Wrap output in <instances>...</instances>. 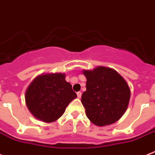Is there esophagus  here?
Returning <instances> with one entry per match:
<instances>
[{
	"instance_id": "obj_1",
	"label": "esophagus",
	"mask_w": 155,
	"mask_h": 155,
	"mask_svg": "<svg viewBox=\"0 0 155 155\" xmlns=\"http://www.w3.org/2000/svg\"><path fill=\"white\" fill-rule=\"evenodd\" d=\"M82 96V93L81 92H77V97L78 98H80Z\"/></svg>"
}]
</instances>
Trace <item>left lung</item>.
I'll use <instances>...</instances> for the list:
<instances>
[{
  "mask_svg": "<svg viewBox=\"0 0 155 155\" xmlns=\"http://www.w3.org/2000/svg\"><path fill=\"white\" fill-rule=\"evenodd\" d=\"M87 91L81 101L87 118L94 125H111L124 115L130 99V89L122 76L111 68L98 66L83 70Z\"/></svg>",
  "mask_w": 155,
  "mask_h": 155,
  "instance_id": "8db88e82",
  "label": "left lung"
}]
</instances>
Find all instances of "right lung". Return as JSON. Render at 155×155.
I'll list each match as a JSON object with an SVG mask.
<instances>
[{
	"label": "right lung",
	"mask_w": 155,
	"mask_h": 155,
	"mask_svg": "<svg viewBox=\"0 0 155 155\" xmlns=\"http://www.w3.org/2000/svg\"><path fill=\"white\" fill-rule=\"evenodd\" d=\"M77 97L72 85L62 73L37 76L25 91V103L31 114L39 120L52 122L64 114L68 104Z\"/></svg>",
	"instance_id": "obj_1"
}]
</instances>
